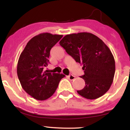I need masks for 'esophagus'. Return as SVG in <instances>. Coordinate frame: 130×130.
Masks as SVG:
<instances>
[{
	"label": "esophagus",
	"mask_w": 130,
	"mask_h": 130,
	"mask_svg": "<svg viewBox=\"0 0 130 130\" xmlns=\"http://www.w3.org/2000/svg\"><path fill=\"white\" fill-rule=\"evenodd\" d=\"M68 78L69 80H74L75 79V76L72 75V74H70V75L68 76Z\"/></svg>",
	"instance_id": "34e87169"
}]
</instances>
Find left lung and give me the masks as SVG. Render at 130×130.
Returning <instances> with one entry per match:
<instances>
[{
  "instance_id": "8db88e82",
  "label": "left lung",
  "mask_w": 130,
  "mask_h": 130,
  "mask_svg": "<svg viewBox=\"0 0 130 130\" xmlns=\"http://www.w3.org/2000/svg\"><path fill=\"white\" fill-rule=\"evenodd\" d=\"M77 63L83 65L85 86L77 90L82 96L95 99L109 89L115 72V60L108 46L100 38L89 32L67 35L60 41Z\"/></svg>"
}]
</instances>
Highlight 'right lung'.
I'll use <instances>...</instances> for the list:
<instances>
[{"mask_svg": "<svg viewBox=\"0 0 130 130\" xmlns=\"http://www.w3.org/2000/svg\"><path fill=\"white\" fill-rule=\"evenodd\" d=\"M62 37L47 32L36 35L28 41L19 56L17 66L19 82L25 91L37 100L51 97L65 76L44 71L49 63L51 49Z\"/></svg>", "mask_w": 130, "mask_h": 130, "instance_id": "right-lung-1", "label": "right lung"}]
</instances>
